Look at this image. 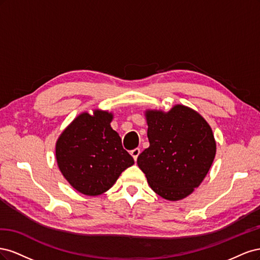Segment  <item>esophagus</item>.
Wrapping results in <instances>:
<instances>
[{
    "mask_svg": "<svg viewBox=\"0 0 260 260\" xmlns=\"http://www.w3.org/2000/svg\"><path fill=\"white\" fill-rule=\"evenodd\" d=\"M140 148H135V149H132V151L130 152V154L132 155V157L133 158H135V160H137L138 159V156L140 155Z\"/></svg>",
    "mask_w": 260,
    "mask_h": 260,
    "instance_id": "obj_1",
    "label": "esophagus"
}]
</instances>
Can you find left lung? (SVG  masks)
<instances>
[{
  "instance_id": "obj_1",
  "label": "left lung",
  "mask_w": 260,
  "mask_h": 260,
  "mask_svg": "<svg viewBox=\"0 0 260 260\" xmlns=\"http://www.w3.org/2000/svg\"><path fill=\"white\" fill-rule=\"evenodd\" d=\"M149 146L138 157L152 190L169 201L190 195L214 161L216 142L206 120L193 109L176 105L168 113L147 111Z\"/></svg>"
}]
</instances>
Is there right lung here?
<instances>
[{
    "mask_svg": "<svg viewBox=\"0 0 260 260\" xmlns=\"http://www.w3.org/2000/svg\"><path fill=\"white\" fill-rule=\"evenodd\" d=\"M113 115L95 111L78 116L56 143L62 176L78 192L95 196L111 188L123 170L135 164L112 129Z\"/></svg>",
    "mask_w": 260,
    "mask_h": 260,
    "instance_id": "1",
    "label": "right lung"
}]
</instances>
